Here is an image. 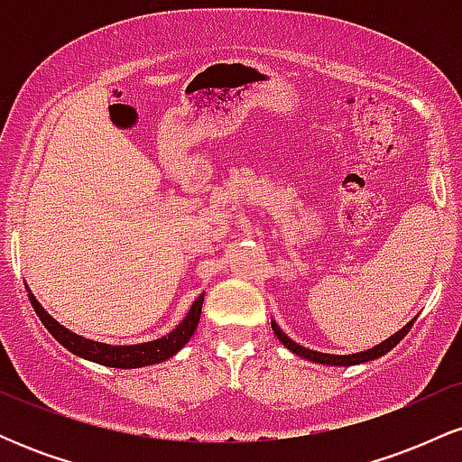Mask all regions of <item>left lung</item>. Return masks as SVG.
<instances>
[{
  "instance_id": "8db88e82",
  "label": "left lung",
  "mask_w": 462,
  "mask_h": 462,
  "mask_svg": "<svg viewBox=\"0 0 462 462\" xmlns=\"http://www.w3.org/2000/svg\"><path fill=\"white\" fill-rule=\"evenodd\" d=\"M412 323H415V319L412 321H408L404 328H402L400 332H395L393 337H389L386 338V341H383L380 343V346H375V347H371V349H365V352H358V354H347V356H338V354H323V352H312V349H306V347H301L300 343H295V341H291L289 337H286V334L280 330V326L275 321H272V328H273V332H275V337L280 338V341L284 343V347H289L291 352L293 354H298V356H301V358H306V360H312V363H319V365H337V367H349V365H360V363H369V360H374V358H380V356H384L386 352H389V349H393L397 343L402 341V338L406 337L408 334V330H411L412 328Z\"/></svg>"
}]
</instances>
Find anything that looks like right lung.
Masks as SVG:
<instances>
[{"label": "right lung", "instance_id": "add662e5", "mask_svg": "<svg viewBox=\"0 0 462 462\" xmlns=\"http://www.w3.org/2000/svg\"><path fill=\"white\" fill-rule=\"evenodd\" d=\"M28 298L32 309H34L39 319L43 321V326L50 330L51 337L60 343L62 347H67L69 352L76 354L79 358H87L91 363L104 365V367H116V369H136V367H147V365L162 363V360L171 358L173 354H178L180 349L189 343V338L193 337L195 328L199 323L201 315V304H204V293L190 306L189 315L180 321L176 330H171L167 337L156 338V341L139 343V346H108V343L91 341V338H84L79 334L67 330L65 326H60L54 317L47 315V310L39 304V300L30 293Z\"/></svg>", "mask_w": 462, "mask_h": 462}]
</instances>
